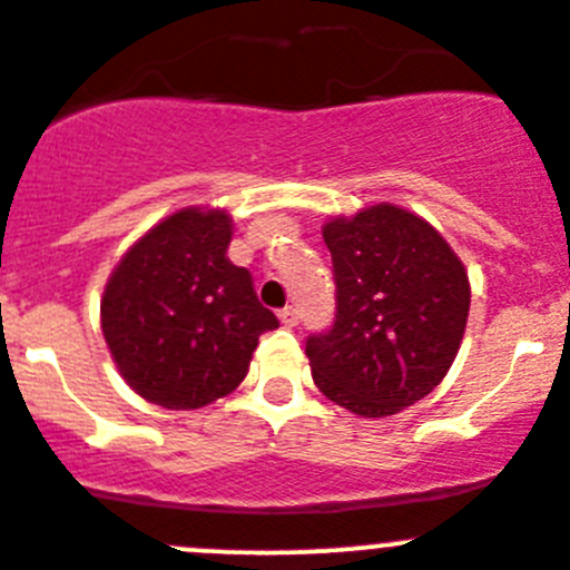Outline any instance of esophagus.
Instances as JSON below:
<instances>
[{
	"label": "esophagus",
	"mask_w": 570,
	"mask_h": 570,
	"mask_svg": "<svg viewBox=\"0 0 570 570\" xmlns=\"http://www.w3.org/2000/svg\"><path fill=\"white\" fill-rule=\"evenodd\" d=\"M278 320L286 325V328H295V325H297V312H295V308H292V306L281 308Z\"/></svg>",
	"instance_id": "34e87169"
}]
</instances>
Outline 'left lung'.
Instances as JSON below:
<instances>
[{
  "instance_id": "8db88e82",
  "label": "left lung",
  "mask_w": 570,
  "mask_h": 570,
  "mask_svg": "<svg viewBox=\"0 0 570 570\" xmlns=\"http://www.w3.org/2000/svg\"><path fill=\"white\" fill-rule=\"evenodd\" d=\"M334 262L336 317L306 340L314 384L362 417L425 397L454 364L471 284L449 242L392 203L323 225Z\"/></svg>"
}]
</instances>
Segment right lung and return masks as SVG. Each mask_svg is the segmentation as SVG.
Segmentation results:
<instances>
[{"label":"right lung","mask_w":570,"mask_h":570,"mask_svg":"<svg viewBox=\"0 0 570 570\" xmlns=\"http://www.w3.org/2000/svg\"><path fill=\"white\" fill-rule=\"evenodd\" d=\"M219 208H180L121 256L105 284L102 334L121 379L164 409H200L242 384L278 320L228 258Z\"/></svg>","instance_id":"1"}]
</instances>
